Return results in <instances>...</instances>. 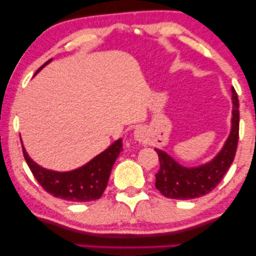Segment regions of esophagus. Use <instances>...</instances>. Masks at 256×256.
Segmentation results:
<instances>
[{"label":"esophagus","mask_w":256,"mask_h":256,"mask_svg":"<svg viewBox=\"0 0 256 256\" xmlns=\"http://www.w3.org/2000/svg\"><path fill=\"white\" fill-rule=\"evenodd\" d=\"M144 132H146L143 128H141V127L136 128L134 130V138L136 140V141H142V140L144 138Z\"/></svg>","instance_id":"obj_1"}]
</instances>
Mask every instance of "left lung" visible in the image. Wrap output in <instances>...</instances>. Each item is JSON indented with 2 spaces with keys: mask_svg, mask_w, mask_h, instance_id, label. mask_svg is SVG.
Wrapping results in <instances>:
<instances>
[{
  "mask_svg": "<svg viewBox=\"0 0 256 256\" xmlns=\"http://www.w3.org/2000/svg\"><path fill=\"white\" fill-rule=\"evenodd\" d=\"M232 90L230 132L222 148L211 160L200 166H186L177 162L164 150L155 148L160 158V171L156 174L155 186L164 197L170 199H194L211 192L230 169L236 156L239 140V100Z\"/></svg>",
  "mask_w": 256,
  "mask_h": 256,
  "instance_id": "left-lung-1",
  "label": "left lung"
}]
</instances>
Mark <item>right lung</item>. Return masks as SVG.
Segmentation results:
<instances>
[{
  "label": "right lung",
  "mask_w": 256,
  "mask_h": 256,
  "mask_svg": "<svg viewBox=\"0 0 256 256\" xmlns=\"http://www.w3.org/2000/svg\"><path fill=\"white\" fill-rule=\"evenodd\" d=\"M51 60L52 59L45 62L36 73ZM22 149L31 172L42 188L54 197L70 202H90L99 199L107 186L112 168L124 150L122 138H118L84 166L70 171H54L45 169L34 162L26 152L23 142Z\"/></svg>",
  "instance_id": "1"
}]
</instances>
